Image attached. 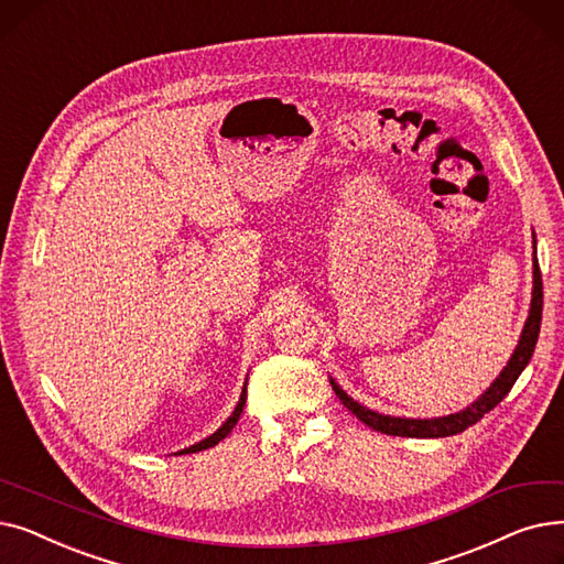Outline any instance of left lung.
Masks as SVG:
<instances>
[{"label": "left lung", "mask_w": 564, "mask_h": 564, "mask_svg": "<svg viewBox=\"0 0 564 564\" xmlns=\"http://www.w3.org/2000/svg\"><path fill=\"white\" fill-rule=\"evenodd\" d=\"M542 304H544V294H542V274H540V262L532 256V300H530V311L523 324V332L519 336V343L512 351V357L508 366L500 370V375L489 383V389L478 398L473 400L468 406L448 413V416H438V419H400V416H387V413L372 411L364 406L361 402L347 395L340 383L332 377V387L340 402L357 416L361 423L368 427L381 432V434H391V436H416V438H438V436H453L464 432L466 427L476 425L485 413H489L502 398L510 393L514 387V381L528 366L532 351H535L538 336H540V324H542Z\"/></svg>", "instance_id": "obj_1"}]
</instances>
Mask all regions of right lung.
<instances>
[{
    "mask_svg": "<svg viewBox=\"0 0 564 564\" xmlns=\"http://www.w3.org/2000/svg\"><path fill=\"white\" fill-rule=\"evenodd\" d=\"M245 404H247V381H245V387H242V393H240V400H237V406L232 409V413L230 416L226 419V423L215 432V434H210V436H205L203 441H198V443H194V446H189V448H185V451H181V453H175V455H183V453H198V451H205V448H213V446H217V443L221 441V438H226L228 436V432L235 427V423L240 421V416H242V409H245Z\"/></svg>",
    "mask_w": 564,
    "mask_h": 564,
    "instance_id": "obj_1",
    "label": "right lung"
}]
</instances>
